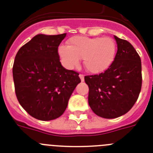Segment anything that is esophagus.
<instances>
[{
    "label": "esophagus",
    "mask_w": 153,
    "mask_h": 153,
    "mask_svg": "<svg viewBox=\"0 0 153 153\" xmlns=\"http://www.w3.org/2000/svg\"><path fill=\"white\" fill-rule=\"evenodd\" d=\"M79 78H80V79H81V81H84V76L83 75V74H79Z\"/></svg>",
    "instance_id": "obj_1"
}]
</instances>
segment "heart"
Wrapping results in <instances>:
<instances>
[{
	"label": "heart",
	"mask_w": 153,
	"mask_h": 153,
	"mask_svg": "<svg viewBox=\"0 0 153 153\" xmlns=\"http://www.w3.org/2000/svg\"><path fill=\"white\" fill-rule=\"evenodd\" d=\"M58 54L65 68L73 69L82 59L89 73L98 74L113 64L117 55V45L110 37L76 36L69 39L68 46H59Z\"/></svg>",
	"instance_id": "1"
}]
</instances>
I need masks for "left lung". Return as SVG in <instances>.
Instances as JSON below:
<instances>
[{
    "label": "left lung",
    "instance_id": "obj_1",
    "mask_svg": "<svg viewBox=\"0 0 153 153\" xmlns=\"http://www.w3.org/2000/svg\"><path fill=\"white\" fill-rule=\"evenodd\" d=\"M117 52L104 73L86 76L88 103L98 117L114 119L126 114L137 101L142 88V62L131 43L114 36Z\"/></svg>",
    "mask_w": 153,
    "mask_h": 153
}]
</instances>
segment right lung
I'll return each mask as SVG.
<instances>
[{"label":"right lung","mask_w":153,"mask_h":153,"mask_svg":"<svg viewBox=\"0 0 153 153\" xmlns=\"http://www.w3.org/2000/svg\"><path fill=\"white\" fill-rule=\"evenodd\" d=\"M66 33L37 34L21 48L15 58L12 74L16 97L31 116L44 121L61 117L79 74L62 65L58 48Z\"/></svg>","instance_id":"right-lung-1"}]
</instances>
